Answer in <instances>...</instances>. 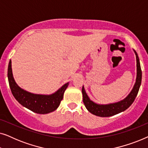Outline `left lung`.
I'll use <instances>...</instances> for the list:
<instances>
[{"label": "left lung", "instance_id": "obj_1", "mask_svg": "<svg viewBox=\"0 0 148 148\" xmlns=\"http://www.w3.org/2000/svg\"><path fill=\"white\" fill-rule=\"evenodd\" d=\"M134 52L135 55H136L137 60V77L134 87H133L130 94L124 100H121L119 102L109 104H98L90 100V99L89 98L86 91L84 90V86H83V102H84L85 106L86 107L89 112L93 114L101 117L111 116H113V115L119 114V113L123 112V111H125L133 104L137 94H138L141 83V77H142V73H141L140 62H139L138 55H137L135 50H134Z\"/></svg>", "mask_w": 148, "mask_h": 148}]
</instances>
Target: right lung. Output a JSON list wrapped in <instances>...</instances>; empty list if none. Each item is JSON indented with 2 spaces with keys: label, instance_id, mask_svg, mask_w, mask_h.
Returning <instances> with one entry per match:
<instances>
[{
  "label": "right lung",
  "instance_id": "right-lung-1",
  "mask_svg": "<svg viewBox=\"0 0 148 148\" xmlns=\"http://www.w3.org/2000/svg\"><path fill=\"white\" fill-rule=\"evenodd\" d=\"M7 75L11 92L18 102L38 114H47L55 110L59 106L60 103L63 98L64 91L69 86V83H66L51 95L34 94L23 90L17 86L14 80L11 60L8 66Z\"/></svg>",
  "mask_w": 148,
  "mask_h": 148
}]
</instances>
